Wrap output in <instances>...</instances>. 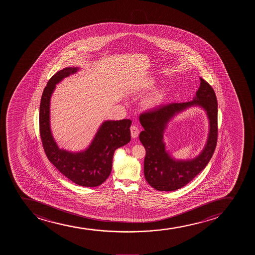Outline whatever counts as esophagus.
I'll list each match as a JSON object with an SVG mask.
<instances>
[{"instance_id":"esophagus-1","label":"esophagus","mask_w":255,"mask_h":255,"mask_svg":"<svg viewBox=\"0 0 255 255\" xmlns=\"http://www.w3.org/2000/svg\"><path fill=\"white\" fill-rule=\"evenodd\" d=\"M130 130H131V136H132V138H137V137H138V133H139V129L138 128V127H136L133 125V126L130 128Z\"/></svg>"}]
</instances>
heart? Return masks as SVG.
Listing matches in <instances>:
<instances>
[{"instance_id":"heart-1","label":"heart","mask_w":255,"mask_h":255,"mask_svg":"<svg viewBox=\"0 0 255 255\" xmlns=\"http://www.w3.org/2000/svg\"><path fill=\"white\" fill-rule=\"evenodd\" d=\"M153 84H154L153 81H149V82H147L146 84H145V87L149 88V87H151ZM164 99H165V93H164V91H162V90H159V91L155 92L151 96L149 97V99L146 100L145 105H146L148 108H154L155 106L161 105Z\"/></svg>"}]
</instances>
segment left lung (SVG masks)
Returning <instances> with one entry per match:
<instances>
[{"label": "left lung", "instance_id": "1", "mask_svg": "<svg viewBox=\"0 0 255 255\" xmlns=\"http://www.w3.org/2000/svg\"><path fill=\"white\" fill-rule=\"evenodd\" d=\"M201 83L193 100L159 106L140 115L143 131L139 139L146 150L143 162L144 178L160 191H173L187 185L205 168L216 148L218 138V103L214 89L200 78ZM200 107L207 114L210 132L202 152L193 159L177 160L165 149L163 132L173 117L190 107Z\"/></svg>", "mask_w": 255, "mask_h": 255}]
</instances>
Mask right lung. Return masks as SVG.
I'll use <instances>...</instances> for the list:
<instances>
[{
  "label": "right lung",
  "instance_id": "1",
  "mask_svg": "<svg viewBox=\"0 0 255 255\" xmlns=\"http://www.w3.org/2000/svg\"><path fill=\"white\" fill-rule=\"evenodd\" d=\"M78 67H66L53 75L42 93L39 113L41 142L47 158L59 172L76 185L96 187L106 181L112 168L115 150L131 140L132 121H106L100 125L89 146L78 152L60 149L50 126V101L56 84L76 73Z\"/></svg>",
  "mask_w": 255,
  "mask_h": 255
}]
</instances>
